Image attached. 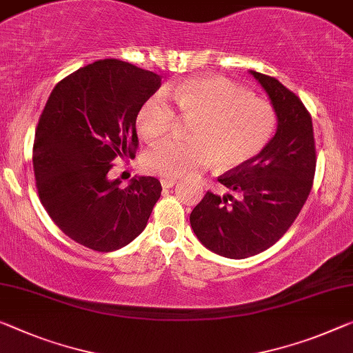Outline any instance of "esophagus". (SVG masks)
<instances>
[{
  "label": "esophagus",
  "instance_id": "1",
  "mask_svg": "<svg viewBox=\"0 0 353 353\" xmlns=\"http://www.w3.org/2000/svg\"><path fill=\"white\" fill-rule=\"evenodd\" d=\"M161 184H162V188L170 189V188L175 186V184H176V180H173V178H162V180H161Z\"/></svg>",
  "mask_w": 353,
  "mask_h": 353
}]
</instances>
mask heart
Segmentation results:
<instances>
[{
    "mask_svg": "<svg viewBox=\"0 0 353 353\" xmlns=\"http://www.w3.org/2000/svg\"><path fill=\"white\" fill-rule=\"evenodd\" d=\"M192 120L188 140L167 139L145 154V167L165 178L192 175L211 162L222 169L245 165L262 153L276 129L270 102L222 77L186 79L148 97L137 112V128L146 140L170 131L176 112Z\"/></svg>",
    "mask_w": 353,
    "mask_h": 353,
    "instance_id": "heart-1",
    "label": "heart"
}]
</instances>
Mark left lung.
I'll list each match as a JSON object with an SVG mask.
<instances>
[{
	"instance_id": "obj_1",
	"label": "left lung",
	"mask_w": 353,
	"mask_h": 353,
	"mask_svg": "<svg viewBox=\"0 0 353 353\" xmlns=\"http://www.w3.org/2000/svg\"><path fill=\"white\" fill-rule=\"evenodd\" d=\"M251 74L274 108L276 134L257 158L218 178L229 194L208 191L189 216L199 241L227 259L273 246L294 224L316 173L312 120L300 97L274 77Z\"/></svg>"
}]
</instances>
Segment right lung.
<instances>
[{
	"label": "right lung",
	"mask_w": 353,
	"mask_h": 353,
	"mask_svg": "<svg viewBox=\"0 0 353 353\" xmlns=\"http://www.w3.org/2000/svg\"><path fill=\"white\" fill-rule=\"evenodd\" d=\"M161 77L120 59H99L68 75L48 96L34 135L32 169L39 199L70 240L93 251H117L146 227L161 183L134 176L126 188L108 172L134 156L140 105Z\"/></svg>",
	"instance_id": "1"
}]
</instances>
